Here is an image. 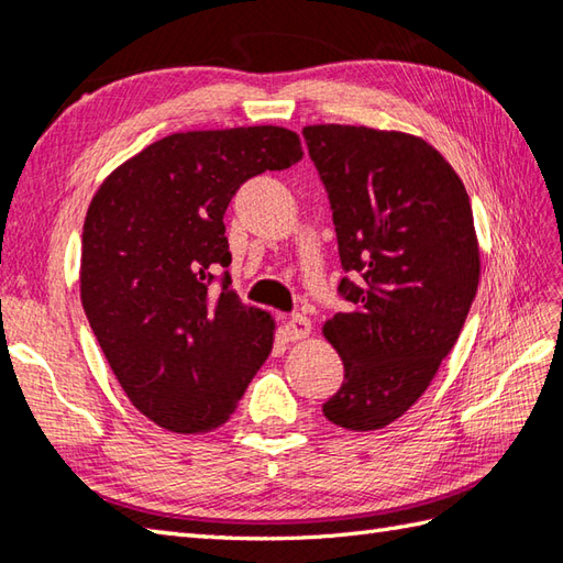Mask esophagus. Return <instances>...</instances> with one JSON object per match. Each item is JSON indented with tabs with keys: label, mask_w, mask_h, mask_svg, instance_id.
Listing matches in <instances>:
<instances>
[{
	"label": "esophagus",
	"mask_w": 563,
	"mask_h": 563,
	"mask_svg": "<svg viewBox=\"0 0 563 563\" xmlns=\"http://www.w3.org/2000/svg\"><path fill=\"white\" fill-rule=\"evenodd\" d=\"M283 333L288 341H302L312 333V321H309L305 314H292L285 319Z\"/></svg>",
	"instance_id": "esophagus-1"
}]
</instances>
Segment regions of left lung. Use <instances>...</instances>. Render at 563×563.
<instances>
[{
  "label": "left lung",
  "instance_id": "left-lung-1",
  "mask_svg": "<svg viewBox=\"0 0 563 563\" xmlns=\"http://www.w3.org/2000/svg\"><path fill=\"white\" fill-rule=\"evenodd\" d=\"M333 210L351 302L321 327L345 379L324 404L339 428L379 430L433 382L479 285L482 261L462 178L442 154L399 130L307 125Z\"/></svg>",
  "mask_w": 563,
  "mask_h": 563
}]
</instances>
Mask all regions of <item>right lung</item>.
Here are the masks:
<instances>
[{"label":"right lung","instance_id":"right-lung-1","mask_svg":"<svg viewBox=\"0 0 563 563\" xmlns=\"http://www.w3.org/2000/svg\"><path fill=\"white\" fill-rule=\"evenodd\" d=\"M280 125L188 130L103 178L81 234V305L128 399L172 433L230 421L266 363L275 319L230 288L224 210L246 178L302 159Z\"/></svg>","mask_w":563,"mask_h":563}]
</instances>
